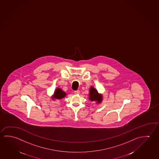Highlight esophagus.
<instances>
[{
	"mask_svg": "<svg viewBox=\"0 0 159 159\" xmlns=\"http://www.w3.org/2000/svg\"><path fill=\"white\" fill-rule=\"evenodd\" d=\"M74 93L75 94H79L80 93V92L79 90H76V91H74Z\"/></svg>",
	"mask_w": 159,
	"mask_h": 159,
	"instance_id": "obj_1",
	"label": "esophagus"
}]
</instances>
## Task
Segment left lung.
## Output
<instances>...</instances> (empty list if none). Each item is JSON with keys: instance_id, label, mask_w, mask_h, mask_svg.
I'll return each instance as SVG.
<instances>
[{"instance_id": "8db88e82", "label": "left lung", "mask_w": 159, "mask_h": 159, "mask_svg": "<svg viewBox=\"0 0 159 159\" xmlns=\"http://www.w3.org/2000/svg\"><path fill=\"white\" fill-rule=\"evenodd\" d=\"M89 99L91 101H97L98 102H102V97L100 95L98 94L95 89H94L93 87H91L90 89Z\"/></svg>"}]
</instances>
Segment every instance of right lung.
Listing matches in <instances>:
<instances>
[{
	"label": "right lung",
	"mask_w": 159,
	"mask_h": 159,
	"mask_svg": "<svg viewBox=\"0 0 159 159\" xmlns=\"http://www.w3.org/2000/svg\"><path fill=\"white\" fill-rule=\"evenodd\" d=\"M66 95L65 92L61 90L60 89H57L55 91L54 97L55 99H60L63 98Z\"/></svg>",
	"instance_id": "add662e5"
}]
</instances>
